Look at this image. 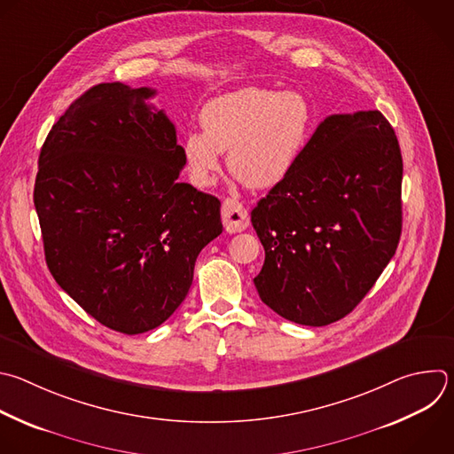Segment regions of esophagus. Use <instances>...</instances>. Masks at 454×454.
I'll list each match as a JSON object with an SVG mask.
<instances>
[{"instance_id": "obj_1", "label": "esophagus", "mask_w": 454, "mask_h": 454, "mask_svg": "<svg viewBox=\"0 0 454 454\" xmlns=\"http://www.w3.org/2000/svg\"><path fill=\"white\" fill-rule=\"evenodd\" d=\"M223 224L228 233H239L244 231L249 226V215L247 210L242 207V203L235 200H224L223 201Z\"/></svg>"}]
</instances>
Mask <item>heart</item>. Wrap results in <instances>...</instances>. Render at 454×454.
<instances>
[{
  "label": "heart",
  "mask_w": 454,
  "mask_h": 454,
  "mask_svg": "<svg viewBox=\"0 0 454 454\" xmlns=\"http://www.w3.org/2000/svg\"><path fill=\"white\" fill-rule=\"evenodd\" d=\"M201 129L182 140L189 180L212 185L228 149L233 178L251 189H270L285 182L312 140V103L297 90L242 87L210 99L200 114Z\"/></svg>",
  "instance_id": "b5f03b06"
}]
</instances>
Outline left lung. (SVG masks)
<instances>
[{
	"label": "left lung",
	"mask_w": 454,
	"mask_h": 454,
	"mask_svg": "<svg viewBox=\"0 0 454 454\" xmlns=\"http://www.w3.org/2000/svg\"><path fill=\"white\" fill-rule=\"evenodd\" d=\"M401 182L399 142L381 112L326 117L251 212L265 249L253 279L263 303L305 326L353 312L397 249Z\"/></svg>",
	"instance_id": "8db88e82"
}]
</instances>
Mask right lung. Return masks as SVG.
Returning a JSON list of instances; mask_svg holds the SVG:
<instances>
[{
	"label": "right lung",
	"mask_w": 454,
	"mask_h": 454,
	"mask_svg": "<svg viewBox=\"0 0 454 454\" xmlns=\"http://www.w3.org/2000/svg\"><path fill=\"white\" fill-rule=\"evenodd\" d=\"M155 89L99 83L48 133L34 203L55 281L103 326L138 335L189 294L200 251L223 233L221 201L178 182L176 128Z\"/></svg>",
	"instance_id": "add662e5"
}]
</instances>
